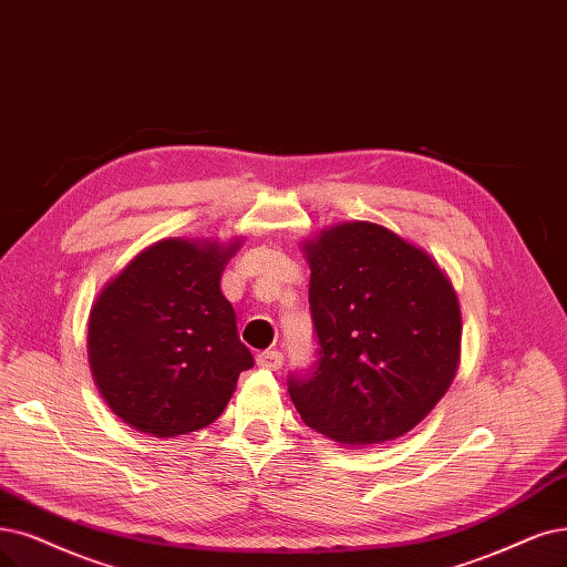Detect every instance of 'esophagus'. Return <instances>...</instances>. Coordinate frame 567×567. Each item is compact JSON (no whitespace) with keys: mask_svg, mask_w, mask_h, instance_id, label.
<instances>
[{"mask_svg":"<svg viewBox=\"0 0 567 567\" xmlns=\"http://www.w3.org/2000/svg\"><path fill=\"white\" fill-rule=\"evenodd\" d=\"M282 362H285V358H282V352H278V350H264V352L257 354V364L261 369H268V371L282 369Z\"/></svg>","mask_w":567,"mask_h":567,"instance_id":"esophagus-1","label":"esophagus"}]
</instances>
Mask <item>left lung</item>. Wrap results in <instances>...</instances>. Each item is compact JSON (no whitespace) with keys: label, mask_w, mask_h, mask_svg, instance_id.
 Returning a JSON list of instances; mask_svg holds the SVG:
<instances>
[{"label":"left lung","mask_w":567,"mask_h":567,"mask_svg":"<svg viewBox=\"0 0 567 567\" xmlns=\"http://www.w3.org/2000/svg\"><path fill=\"white\" fill-rule=\"evenodd\" d=\"M318 362L289 375L303 423L343 446L413 430L455 379L460 306L425 249L371 221L303 243Z\"/></svg>","instance_id":"left-lung-1"}]
</instances>
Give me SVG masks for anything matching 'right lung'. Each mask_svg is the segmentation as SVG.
I'll return each instance as SVG.
<instances>
[{
  "mask_svg": "<svg viewBox=\"0 0 567 567\" xmlns=\"http://www.w3.org/2000/svg\"><path fill=\"white\" fill-rule=\"evenodd\" d=\"M240 240L165 238L104 285L89 318L102 400L131 427L173 439L215 423L255 358L219 280Z\"/></svg>",
  "mask_w": 567,
  "mask_h": 567,
  "instance_id": "add662e5",
  "label": "right lung"
}]
</instances>
